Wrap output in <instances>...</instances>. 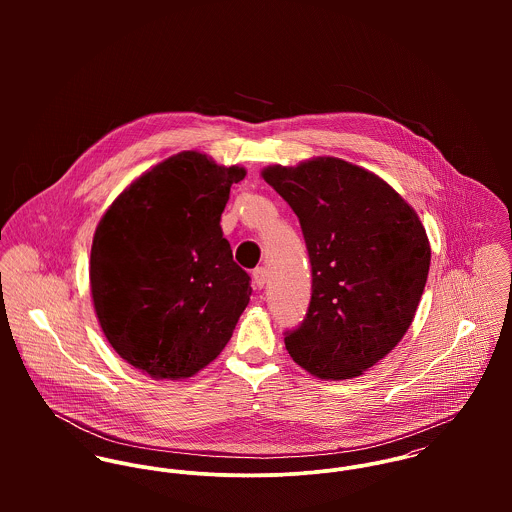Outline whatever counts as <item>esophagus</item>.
<instances>
[{
	"label": "esophagus",
	"instance_id": "esophagus-1",
	"mask_svg": "<svg viewBox=\"0 0 512 512\" xmlns=\"http://www.w3.org/2000/svg\"><path fill=\"white\" fill-rule=\"evenodd\" d=\"M252 282H254V288L256 290H262L266 284H268V270L266 268H256L254 272H252Z\"/></svg>",
	"mask_w": 512,
	"mask_h": 512
}]
</instances>
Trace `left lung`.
<instances>
[{
  "label": "left lung",
  "instance_id": "obj_1",
  "mask_svg": "<svg viewBox=\"0 0 512 512\" xmlns=\"http://www.w3.org/2000/svg\"><path fill=\"white\" fill-rule=\"evenodd\" d=\"M262 175L297 215L311 262L309 307L286 349L313 376H361L416 315L432 256L426 228L388 183L337 157Z\"/></svg>",
  "mask_w": 512,
  "mask_h": 512
}]
</instances>
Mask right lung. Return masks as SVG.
Wrapping results in <instances>:
<instances>
[{"instance_id":"right-lung-1","label":"right lung","mask_w":512,"mask_h":512,"mask_svg":"<svg viewBox=\"0 0 512 512\" xmlns=\"http://www.w3.org/2000/svg\"><path fill=\"white\" fill-rule=\"evenodd\" d=\"M246 171L197 151L134 181L98 222L90 288L114 351L153 378H187L215 361L252 288L222 238L220 215Z\"/></svg>"}]
</instances>
